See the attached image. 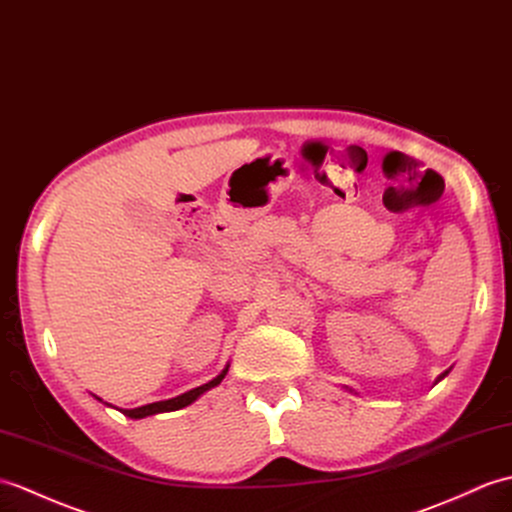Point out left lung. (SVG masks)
I'll list each match as a JSON object with an SVG mask.
<instances>
[{"instance_id":"8db88e82","label":"left lung","mask_w":512,"mask_h":512,"mask_svg":"<svg viewBox=\"0 0 512 512\" xmlns=\"http://www.w3.org/2000/svg\"><path fill=\"white\" fill-rule=\"evenodd\" d=\"M447 373H449V371H445V373H443V375H441V377H438V379H436V382H441V379H443V377H445V375H447Z\"/></svg>"}]
</instances>
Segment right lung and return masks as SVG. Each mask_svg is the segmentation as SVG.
Masks as SVG:
<instances>
[{"instance_id": "add662e5", "label": "right lung", "mask_w": 512, "mask_h": 512, "mask_svg": "<svg viewBox=\"0 0 512 512\" xmlns=\"http://www.w3.org/2000/svg\"><path fill=\"white\" fill-rule=\"evenodd\" d=\"M229 373V364L222 368V373L218 375V377H213L211 382H207V384H202V386H198V388H192V390H187V392H183V395H178V397H174V399H165V401H154V403H148V406H141V408H133V410H122V408H117L120 410L124 417H130V419H144V417H150V414H159V412H174V410H181V408H185V406H189V403H194L202 392H207V390H211V388H216L222 379H224V375ZM98 401H102L100 397H95ZM102 403H106V401H102ZM106 406H111V403H106ZM113 408V406H111Z\"/></svg>"}]
</instances>
